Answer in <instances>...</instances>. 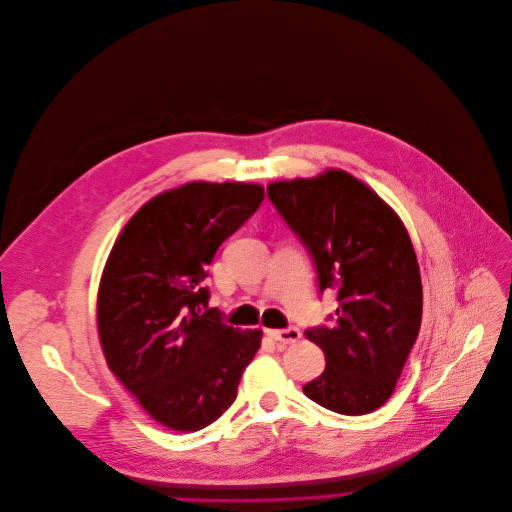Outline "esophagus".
Here are the masks:
<instances>
[{
  "mask_svg": "<svg viewBox=\"0 0 512 512\" xmlns=\"http://www.w3.org/2000/svg\"><path fill=\"white\" fill-rule=\"evenodd\" d=\"M266 333H269V337H273L275 342H281V344H296L298 339L302 337L300 329H296V327H289V329H269Z\"/></svg>",
  "mask_w": 512,
  "mask_h": 512,
  "instance_id": "34e87169",
  "label": "esophagus"
}]
</instances>
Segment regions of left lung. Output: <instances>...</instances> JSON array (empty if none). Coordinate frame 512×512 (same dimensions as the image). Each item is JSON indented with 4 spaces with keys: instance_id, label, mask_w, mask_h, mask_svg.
Wrapping results in <instances>:
<instances>
[{
    "instance_id": "1",
    "label": "left lung",
    "mask_w": 512,
    "mask_h": 512,
    "mask_svg": "<svg viewBox=\"0 0 512 512\" xmlns=\"http://www.w3.org/2000/svg\"><path fill=\"white\" fill-rule=\"evenodd\" d=\"M266 196L304 243L321 294L337 296L333 325L306 331L327 364L304 394L339 415H367L394 394L421 329L423 287L410 237L398 214L344 170L277 181Z\"/></svg>"
}]
</instances>
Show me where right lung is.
Instances as JSON below:
<instances>
[{"mask_svg": "<svg viewBox=\"0 0 512 512\" xmlns=\"http://www.w3.org/2000/svg\"><path fill=\"white\" fill-rule=\"evenodd\" d=\"M252 183H187L145 204L116 239L97 294L110 371L148 415L175 431L214 423L237 398L260 331L208 308V264L258 210Z\"/></svg>", "mask_w": 512, "mask_h": 512, "instance_id": "right-lung-1", "label": "right lung"}]
</instances>
